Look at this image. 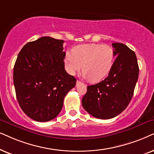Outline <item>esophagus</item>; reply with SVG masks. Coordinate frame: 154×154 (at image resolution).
<instances>
[{"label": "esophagus", "instance_id": "1", "mask_svg": "<svg viewBox=\"0 0 154 154\" xmlns=\"http://www.w3.org/2000/svg\"><path fill=\"white\" fill-rule=\"evenodd\" d=\"M80 84H82V83L80 81H79V80H77V82H76V86H78V85H80Z\"/></svg>", "mask_w": 154, "mask_h": 154}]
</instances>
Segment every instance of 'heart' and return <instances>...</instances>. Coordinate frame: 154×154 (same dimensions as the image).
Wrapping results in <instances>:
<instances>
[{"label":"heart","mask_w":154,"mask_h":154,"mask_svg":"<svg viewBox=\"0 0 154 154\" xmlns=\"http://www.w3.org/2000/svg\"><path fill=\"white\" fill-rule=\"evenodd\" d=\"M115 52L108 45L96 44H83L75 47L72 54L67 52L65 66L72 75L82 69L83 77L91 82H98L109 73L113 65Z\"/></svg>","instance_id":"obj_1"}]
</instances>
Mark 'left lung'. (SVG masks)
Returning a JSON list of instances; mask_svg holds the SVG:
<instances>
[{"label": "left lung", "mask_w": 154, "mask_h": 154, "mask_svg": "<svg viewBox=\"0 0 154 154\" xmlns=\"http://www.w3.org/2000/svg\"><path fill=\"white\" fill-rule=\"evenodd\" d=\"M112 46L117 58L108 76L99 83L87 86L82 100L86 111L103 120L114 118L128 107L139 77L134 51L120 43H113Z\"/></svg>", "instance_id": "8db88e82"}]
</instances>
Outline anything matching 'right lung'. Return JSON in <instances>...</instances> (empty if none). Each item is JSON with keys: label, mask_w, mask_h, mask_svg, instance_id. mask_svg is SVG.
<instances>
[{"label": "right lung", "mask_w": 154, "mask_h": 154, "mask_svg": "<svg viewBox=\"0 0 154 154\" xmlns=\"http://www.w3.org/2000/svg\"><path fill=\"white\" fill-rule=\"evenodd\" d=\"M63 40L44 36L24 45L13 70L16 96L26 116L38 122L53 120L77 79L65 69Z\"/></svg>", "instance_id": "right-lung-1"}]
</instances>
